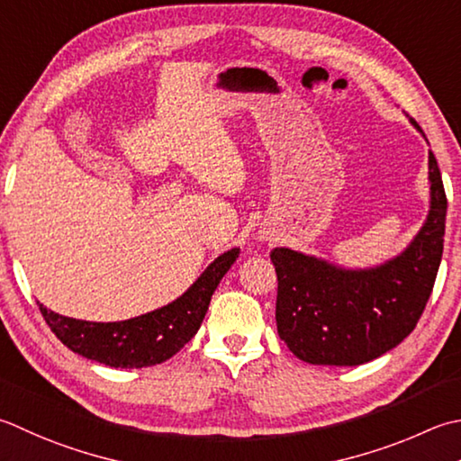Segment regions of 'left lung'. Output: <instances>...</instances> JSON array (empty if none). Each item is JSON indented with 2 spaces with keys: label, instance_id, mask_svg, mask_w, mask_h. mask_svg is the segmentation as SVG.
I'll use <instances>...</instances> for the list:
<instances>
[{
  "label": "left lung",
  "instance_id": "obj_1",
  "mask_svg": "<svg viewBox=\"0 0 461 461\" xmlns=\"http://www.w3.org/2000/svg\"><path fill=\"white\" fill-rule=\"evenodd\" d=\"M410 122L421 131L416 120ZM429 184L426 223L400 256L382 266L346 269L287 248L269 254L277 274V333L295 357L315 366H359L413 331L444 251L447 200L431 151Z\"/></svg>",
  "mask_w": 461,
  "mask_h": 461
}]
</instances>
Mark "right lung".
I'll return each instance as SVG.
<instances>
[{"mask_svg":"<svg viewBox=\"0 0 461 461\" xmlns=\"http://www.w3.org/2000/svg\"><path fill=\"white\" fill-rule=\"evenodd\" d=\"M240 256V248L225 251L207 266L189 290L164 308L125 321H86L48 312L43 320L63 346L110 367H149L176 356L192 339L210 308L221 277Z\"/></svg>","mask_w":461,"mask_h":461,"instance_id":"obj_1","label":"right lung"}]
</instances>
